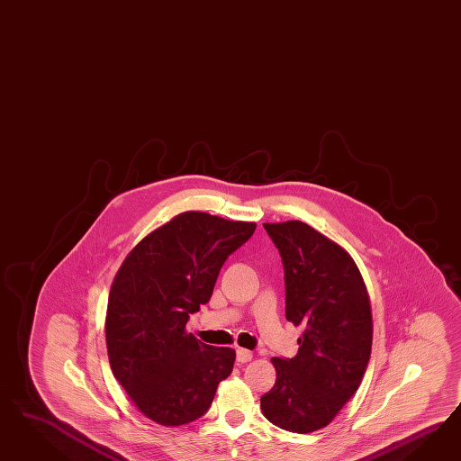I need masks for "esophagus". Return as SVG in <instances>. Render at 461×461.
<instances>
[{
	"label": "esophagus",
	"mask_w": 461,
	"mask_h": 461,
	"mask_svg": "<svg viewBox=\"0 0 461 461\" xmlns=\"http://www.w3.org/2000/svg\"><path fill=\"white\" fill-rule=\"evenodd\" d=\"M251 358H253V355H251L250 349H245V348H238L237 349L238 362H240V363L250 362Z\"/></svg>",
	"instance_id": "34e87169"
}]
</instances>
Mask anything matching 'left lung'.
<instances>
[{"instance_id":"8db88e82","label":"left lung","mask_w":461,"mask_h":461,"mask_svg":"<svg viewBox=\"0 0 461 461\" xmlns=\"http://www.w3.org/2000/svg\"><path fill=\"white\" fill-rule=\"evenodd\" d=\"M285 282V320L303 326L294 358L274 357L266 418L291 433L328 426L362 384L372 351V311L358 267L335 241L303 221L264 224Z\"/></svg>"}]
</instances>
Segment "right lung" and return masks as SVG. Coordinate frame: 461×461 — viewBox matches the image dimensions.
<instances>
[{
  "label": "right lung",
  "instance_id": "1",
  "mask_svg": "<svg viewBox=\"0 0 461 461\" xmlns=\"http://www.w3.org/2000/svg\"><path fill=\"white\" fill-rule=\"evenodd\" d=\"M257 224L187 211L130 251L113 280L106 347L113 375L147 418L182 426L206 414L235 349L185 333L189 316L210 303L226 258Z\"/></svg>",
  "mask_w": 461,
  "mask_h": 461
}]
</instances>
